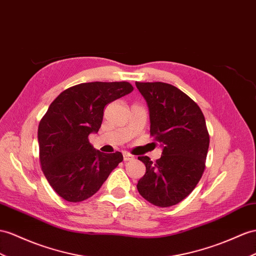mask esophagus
<instances>
[{
	"mask_svg": "<svg viewBox=\"0 0 256 256\" xmlns=\"http://www.w3.org/2000/svg\"><path fill=\"white\" fill-rule=\"evenodd\" d=\"M133 159H134V156H132L130 154H128V152L123 154V160L124 161H130V160H133Z\"/></svg>",
	"mask_w": 256,
	"mask_h": 256,
	"instance_id": "obj_1",
	"label": "esophagus"
}]
</instances>
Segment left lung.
<instances>
[{"instance_id": "obj_1", "label": "left lung", "mask_w": 256, "mask_h": 256, "mask_svg": "<svg viewBox=\"0 0 256 256\" xmlns=\"http://www.w3.org/2000/svg\"><path fill=\"white\" fill-rule=\"evenodd\" d=\"M150 116V136L160 142L161 158L138 156L146 173L137 189L161 208L178 204L198 184L206 168L210 135L200 107L180 88L163 82H136Z\"/></svg>"}]
</instances>
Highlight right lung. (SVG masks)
Wrapping results in <instances>:
<instances>
[{
    "label": "right lung",
    "mask_w": 256,
    "mask_h": 256,
    "mask_svg": "<svg viewBox=\"0 0 256 256\" xmlns=\"http://www.w3.org/2000/svg\"><path fill=\"white\" fill-rule=\"evenodd\" d=\"M133 90L126 81L81 83L50 104L38 128L40 163L52 188L66 201L88 199L122 162L119 152L95 150L88 135L100 130L104 106Z\"/></svg>",
    "instance_id": "right-lung-1"
}]
</instances>
